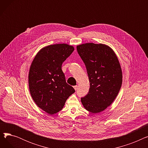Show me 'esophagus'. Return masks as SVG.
Masks as SVG:
<instances>
[{
    "label": "esophagus",
    "instance_id": "1",
    "mask_svg": "<svg viewBox=\"0 0 148 148\" xmlns=\"http://www.w3.org/2000/svg\"><path fill=\"white\" fill-rule=\"evenodd\" d=\"M74 89H75V90H77V85H76V86H74Z\"/></svg>",
    "mask_w": 148,
    "mask_h": 148
}]
</instances>
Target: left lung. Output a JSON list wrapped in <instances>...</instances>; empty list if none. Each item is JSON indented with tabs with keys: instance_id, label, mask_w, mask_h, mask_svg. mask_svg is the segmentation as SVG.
Instances as JSON below:
<instances>
[{
	"instance_id": "1",
	"label": "left lung",
	"mask_w": 148,
	"mask_h": 148,
	"mask_svg": "<svg viewBox=\"0 0 148 148\" xmlns=\"http://www.w3.org/2000/svg\"><path fill=\"white\" fill-rule=\"evenodd\" d=\"M86 66L90 82L88 94L81 98L86 109L99 113L112 104L122 82V69L114 51L103 44L86 43L77 46Z\"/></svg>"
}]
</instances>
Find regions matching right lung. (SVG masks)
Instances as JSON below:
<instances>
[{
  "label": "right lung",
  "instance_id": "1",
  "mask_svg": "<svg viewBox=\"0 0 148 148\" xmlns=\"http://www.w3.org/2000/svg\"><path fill=\"white\" fill-rule=\"evenodd\" d=\"M74 50L73 46L66 44L46 46L31 64L28 77L30 95L36 104L50 114L60 111L75 92L66 83L62 70L63 62Z\"/></svg>",
  "mask_w": 148,
  "mask_h": 148
}]
</instances>
